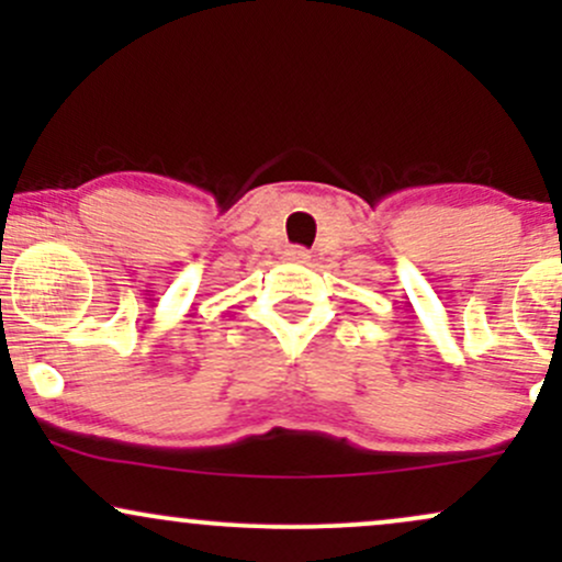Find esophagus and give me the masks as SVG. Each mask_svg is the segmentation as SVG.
<instances>
[{
  "mask_svg": "<svg viewBox=\"0 0 562 562\" xmlns=\"http://www.w3.org/2000/svg\"><path fill=\"white\" fill-rule=\"evenodd\" d=\"M288 259H290V261H306V259H308V250H303V248H290V250H288Z\"/></svg>",
  "mask_w": 562,
  "mask_h": 562,
  "instance_id": "34e87169",
  "label": "esophagus"
}]
</instances>
